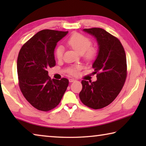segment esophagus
<instances>
[{
  "mask_svg": "<svg viewBox=\"0 0 146 146\" xmlns=\"http://www.w3.org/2000/svg\"><path fill=\"white\" fill-rule=\"evenodd\" d=\"M76 80L75 79H74V78H70L69 79V82H75Z\"/></svg>",
  "mask_w": 146,
  "mask_h": 146,
  "instance_id": "obj_1",
  "label": "esophagus"
}]
</instances>
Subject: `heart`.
Segmentation results:
<instances>
[{"label": "heart", "mask_w": 146, "mask_h": 146, "mask_svg": "<svg viewBox=\"0 0 146 146\" xmlns=\"http://www.w3.org/2000/svg\"><path fill=\"white\" fill-rule=\"evenodd\" d=\"M67 44L80 55H83L85 53L86 58L91 59L95 55V50L93 48H90L92 44L91 40L82 35L79 33L73 34L68 38ZM63 53V47L61 46H58L55 50L56 57L60 60L62 57ZM79 70H80V66H75L70 69V72L73 75H75L78 73Z\"/></svg>", "instance_id": "obj_1"}]
</instances>
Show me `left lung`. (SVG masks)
Returning <instances> with one entry per match:
<instances>
[{"label":"left lung","mask_w":146,"mask_h":146,"mask_svg":"<svg viewBox=\"0 0 146 146\" xmlns=\"http://www.w3.org/2000/svg\"><path fill=\"white\" fill-rule=\"evenodd\" d=\"M83 31L97 42V56L92 65L97 80L93 82L82 80L79 97L84 105L98 110L111 103L122 89L127 76L126 56L120 40L104 29L94 28Z\"/></svg>","instance_id":"1"}]
</instances>
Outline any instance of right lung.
<instances>
[{
  "label": "right lung",
  "mask_w": 146,
  "mask_h": 146,
  "mask_svg": "<svg viewBox=\"0 0 146 146\" xmlns=\"http://www.w3.org/2000/svg\"><path fill=\"white\" fill-rule=\"evenodd\" d=\"M68 33L44 29L32 36L19 51L17 73L20 89L26 99L38 110L48 111L57 106L68 86L67 78L51 80L47 71L55 66V47Z\"/></svg>",
  "instance_id": "obj_1"
}]
</instances>
